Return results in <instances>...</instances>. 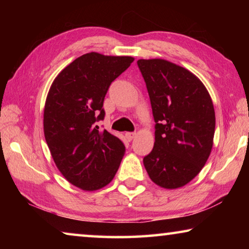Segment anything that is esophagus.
Returning <instances> with one entry per match:
<instances>
[{"label": "esophagus", "mask_w": 249, "mask_h": 249, "mask_svg": "<svg viewBox=\"0 0 249 249\" xmlns=\"http://www.w3.org/2000/svg\"><path fill=\"white\" fill-rule=\"evenodd\" d=\"M135 136H136V133H126V134H125V137L127 138L128 141L134 140Z\"/></svg>", "instance_id": "obj_1"}]
</instances>
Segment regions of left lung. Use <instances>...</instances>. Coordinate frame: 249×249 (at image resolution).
<instances>
[{
	"mask_svg": "<svg viewBox=\"0 0 249 249\" xmlns=\"http://www.w3.org/2000/svg\"><path fill=\"white\" fill-rule=\"evenodd\" d=\"M155 120V144L144 157L151 181L165 189L183 187L202 170L215 130L212 99L201 80L165 59H140Z\"/></svg>",
	"mask_w": 249,
	"mask_h": 249,
	"instance_id": "1",
	"label": "left lung"
}]
</instances>
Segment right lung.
<instances>
[{"label": "right lung", "mask_w": 249, "mask_h": 249, "mask_svg": "<svg viewBox=\"0 0 249 249\" xmlns=\"http://www.w3.org/2000/svg\"><path fill=\"white\" fill-rule=\"evenodd\" d=\"M134 61L128 56L82 54L59 73L44 109V133L59 171L82 190L95 191L114 178L125 153L122 141L96 122L111 83Z\"/></svg>", "instance_id": "right-lung-1"}]
</instances>
